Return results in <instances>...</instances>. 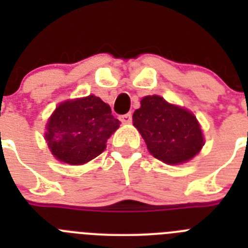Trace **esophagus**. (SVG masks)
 <instances>
[{
  "label": "esophagus",
  "instance_id": "34e87169",
  "mask_svg": "<svg viewBox=\"0 0 248 248\" xmlns=\"http://www.w3.org/2000/svg\"><path fill=\"white\" fill-rule=\"evenodd\" d=\"M131 113H126L124 114V115H120V120H122L123 123H125V124H129V123H131Z\"/></svg>",
  "mask_w": 248,
  "mask_h": 248
}]
</instances>
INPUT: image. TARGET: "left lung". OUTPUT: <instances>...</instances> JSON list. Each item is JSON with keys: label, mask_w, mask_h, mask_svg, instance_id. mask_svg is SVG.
<instances>
[{"label": "left lung", "mask_w": 248, "mask_h": 248, "mask_svg": "<svg viewBox=\"0 0 248 248\" xmlns=\"http://www.w3.org/2000/svg\"><path fill=\"white\" fill-rule=\"evenodd\" d=\"M133 114V122L148 150L169 165L185 163L203 145L202 131L189 110L169 104L159 95H148Z\"/></svg>", "instance_id": "1"}]
</instances>
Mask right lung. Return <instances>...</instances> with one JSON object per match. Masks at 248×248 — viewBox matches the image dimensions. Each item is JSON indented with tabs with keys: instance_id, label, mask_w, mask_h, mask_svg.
Instances as JSON below:
<instances>
[{
	"instance_id": "right-lung-1",
	"label": "right lung",
	"mask_w": 248,
	"mask_h": 248,
	"mask_svg": "<svg viewBox=\"0 0 248 248\" xmlns=\"http://www.w3.org/2000/svg\"><path fill=\"white\" fill-rule=\"evenodd\" d=\"M120 122L95 95L67 100L57 107L47 123L48 148L63 163L80 165L102 154Z\"/></svg>"
}]
</instances>
